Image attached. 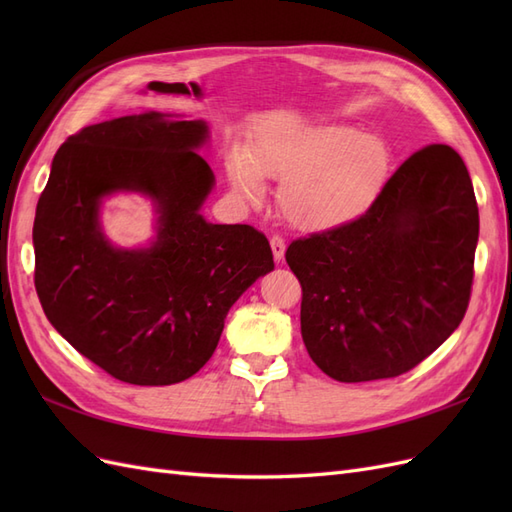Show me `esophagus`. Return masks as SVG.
Wrapping results in <instances>:
<instances>
[{"instance_id": "34e87169", "label": "esophagus", "mask_w": 512, "mask_h": 512, "mask_svg": "<svg viewBox=\"0 0 512 512\" xmlns=\"http://www.w3.org/2000/svg\"><path fill=\"white\" fill-rule=\"evenodd\" d=\"M271 250H273V258L280 262L284 258V252H286V241L280 235H273L271 237Z\"/></svg>"}]
</instances>
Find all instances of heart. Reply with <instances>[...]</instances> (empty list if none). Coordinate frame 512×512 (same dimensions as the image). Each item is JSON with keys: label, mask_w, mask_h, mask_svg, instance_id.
Masks as SVG:
<instances>
[{"label": "heart", "mask_w": 512, "mask_h": 512, "mask_svg": "<svg viewBox=\"0 0 512 512\" xmlns=\"http://www.w3.org/2000/svg\"><path fill=\"white\" fill-rule=\"evenodd\" d=\"M391 170V151L382 138L352 126L299 128L258 141L250 156H235L228 173L235 190L258 200L262 179L282 183L280 207L286 220L307 230L354 222L374 205Z\"/></svg>", "instance_id": "obj_1"}]
</instances>
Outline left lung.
Segmentation results:
<instances>
[{
	"label": "left lung",
	"mask_w": 512,
	"mask_h": 512,
	"mask_svg": "<svg viewBox=\"0 0 512 512\" xmlns=\"http://www.w3.org/2000/svg\"><path fill=\"white\" fill-rule=\"evenodd\" d=\"M476 241L459 153H412L361 218L288 245L312 361L337 382L397 378L425 361L466 316Z\"/></svg>",
	"instance_id": "1"
}]
</instances>
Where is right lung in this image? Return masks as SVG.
Returning a JSON list of instances; mask_svg holds the SVG:
<instances>
[{"label": "right lung", "instance_id": "add662e5", "mask_svg": "<svg viewBox=\"0 0 512 512\" xmlns=\"http://www.w3.org/2000/svg\"><path fill=\"white\" fill-rule=\"evenodd\" d=\"M203 121L130 115L68 136L53 158L34 220V284L46 318L108 376L138 386L188 380L218 346L243 290L273 269L267 237L250 224H209L213 188L194 151ZM143 191L161 211L149 251H113L97 226L99 198Z\"/></svg>", "mask_w": 512, "mask_h": 512}]
</instances>
